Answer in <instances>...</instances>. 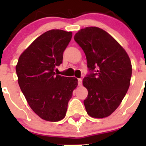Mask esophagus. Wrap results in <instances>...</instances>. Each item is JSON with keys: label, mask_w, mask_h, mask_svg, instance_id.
<instances>
[{"label": "esophagus", "mask_w": 146, "mask_h": 146, "mask_svg": "<svg viewBox=\"0 0 146 146\" xmlns=\"http://www.w3.org/2000/svg\"><path fill=\"white\" fill-rule=\"evenodd\" d=\"M78 83L79 86H81L82 83V80L81 78H78Z\"/></svg>", "instance_id": "esophagus-1"}]
</instances>
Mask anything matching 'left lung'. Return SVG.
I'll return each mask as SVG.
<instances>
[{"label":"left lung","mask_w":146,"mask_h":146,"mask_svg":"<svg viewBox=\"0 0 146 146\" xmlns=\"http://www.w3.org/2000/svg\"><path fill=\"white\" fill-rule=\"evenodd\" d=\"M74 39L85 54L89 74L82 80L88 95L87 113L94 118L112 114L126 95L132 74L130 58L110 34L96 27L84 28Z\"/></svg>","instance_id":"8db88e82"}]
</instances>
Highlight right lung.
I'll return each instance as SVG.
<instances>
[{"label":"right lung","instance_id":"add662e5","mask_svg":"<svg viewBox=\"0 0 146 146\" xmlns=\"http://www.w3.org/2000/svg\"><path fill=\"white\" fill-rule=\"evenodd\" d=\"M71 38V32L47 31L20 55L16 66L18 84L29 107L48 121L64 118L78 85L76 78L55 73L56 66L62 64L64 51Z\"/></svg>","mask_w":146,"mask_h":146}]
</instances>
